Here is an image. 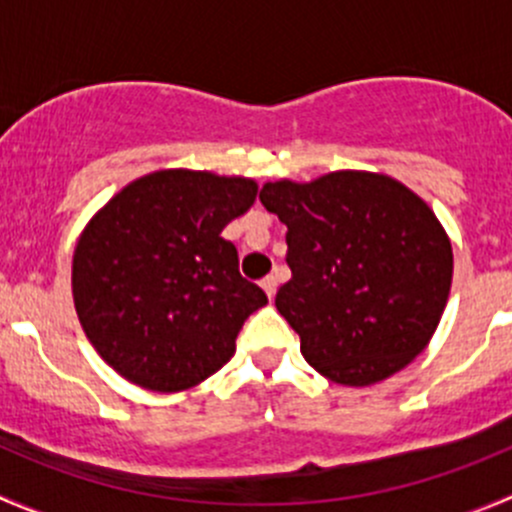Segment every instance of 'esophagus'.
Returning <instances> with one entry per match:
<instances>
[{"label":"esophagus","instance_id":"1","mask_svg":"<svg viewBox=\"0 0 512 512\" xmlns=\"http://www.w3.org/2000/svg\"><path fill=\"white\" fill-rule=\"evenodd\" d=\"M260 285H262V289H265L267 297H270V299L275 297V292H277V277L275 275H267L265 280L260 282Z\"/></svg>","mask_w":512,"mask_h":512}]
</instances>
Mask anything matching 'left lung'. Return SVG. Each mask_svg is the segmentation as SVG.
Here are the masks:
<instances>
[{
  "instance_id": "left-lung-1",
  "label": "left lung",
  "mask_w": 512,
  "mask_h": 512,
  "mask_svg": "<svg viewBox=\"0 0 512 512\" xmlns=\"http://www.w3.org/2000/svg\"><path fill=\"white\" fill-rule=\"evenodd\" d=\"M287 225L292 280L277 309L329 381L369 386L426 349L446 309L453 252L433 210L389 175L339 170L265 183Z\"/></svg>"
}]
</instances>
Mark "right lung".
Returning <instances> with one entry per match:
<instances>
[{
  "mask_svg": "<svg viewBox=\"0 0 512 512\" xmlns=\"http://www.w3.org/2000/svg\"><path fill=\"white\" fill-rule=\"evenodd\" d=\"M255 180L158 170L113 195L74 252V304L86 337L123 379L151 391L200 384L235 354L267 294L220 237L247 213Z\"/></svg>",
  "mask_w": 512,
  "mask_h": 512,
  "instance_id": "add662e5",
  "label": "right lung"
}]
</instances>
